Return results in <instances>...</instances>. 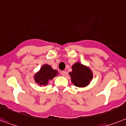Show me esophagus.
Listing matches in <instances>:
<instances>
[{
  "mask_svg": "<svg viewBox=\"0 0 126 126\" xmlns=\"http://www.w3.org/2000/svg\"><path fill=\"white\" fill-rule=\"evenodd\" d=\"M61 74H62V76H65L66 74V72L65 71H62V72H61Z\"/></svg>",
  "mask_w": 126,
  "mask_h": 126,
  "instance_id": "obj_1",
  "label": "esophagus"
}]
</instances>
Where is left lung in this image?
<instances>
[{"mask_svg": "<svg viewBox=\"0 0 126 126\" xmlns=\"http://www.w3.org/2000/svg\"><path fill=\"white\" fill-rule=\"evenodd\" d=\"M72 71L69 72L71 81L75 86L83 88L90 84L93 79V73L89 67L77 62L71 66Z\"/></svg>", "mask_w": 126, "mask_h": 126, "instance_id": "8db88e82", "label": "left lung"}]
</instances>
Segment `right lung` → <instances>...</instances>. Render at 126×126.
<instances>
[{"label": "right lung", "instance_id": "add662e5", "mask_svg": "<svg viewBox=\"0 0 126 126\" xmlns=\"http://www.w3.org/2000/svg\"><path fill=\"white\" fill-rule=\"evenodd\" d=\"M58 74V71L56 69H53L50 65L44 64L40 70L35 73L34 78L35 82L40 86H45L49 83V80H52Z\"/></svg>", "mask_w": 126, "mask_h": 126}]
</instances>
